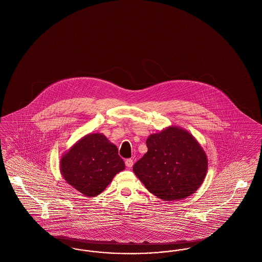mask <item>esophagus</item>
I'll use <instances>...</instances> for the list:
<instances>
[{
  "label": "esophagus",
  "instance_id": "obj_1",
  "mask_svg": "<svg viewBox=\"0 0 262 262\" xmlns=\"http://www.w3.org/2000/svg\"><path fill=\"white\" fill-rule=\"evenodd\" d=\"M125 163H126V166L128 167V168H132L133 165H134V160L132 159H126Z\"/></svg>",
  "mask_w": 262,
  "mask_h": 262
}]
</instances>
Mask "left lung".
<instances>
[{
	"mask_svg": "<svg viewBox=\"0 0 262 262\" xmlns=\"http://www.w3.org/2000/svg\"><path fill=\"white\" fill-rule=\"evenodd\" d=\"M148 151L134 172L148 190L163 201H180L198 190L206 178L207 158L196 138L170 126L150 135Z\"/></svg>",
	"mask_w": 262,
	"mask_h": 262,
	"instance_id": "left-lung-1",
	"label": "left lung"
}]
</instances>
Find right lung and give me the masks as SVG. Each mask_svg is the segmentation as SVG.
<instances>
[{
  "instance_id": "1",
  "label": "right lung",
  "mask_w": 262,
  "mask_h": 262,
  "mask_svg": "<svg viewBox=\"0 0 262 262\" xmlns=\"http://www.w3.org/2000/svg\"><path fill=\"white\" fill-rule=\"evenodd\" d=\"M66 183L86 197H95L125 169L117 147L103 135L81 137L64 154L59 162Z\"/></svg>"
}]
</instances>
